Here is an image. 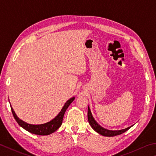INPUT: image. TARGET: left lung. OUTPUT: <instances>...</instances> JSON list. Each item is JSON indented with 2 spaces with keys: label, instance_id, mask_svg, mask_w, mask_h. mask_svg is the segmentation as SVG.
I'll use <instances>...</instances> for the list:
<instances>
[{
  "label": "left lung",
  "instance_id": "8db88e82",
  "mask_svg": "<svg viewBox=\"0 0 156 156\" xmlns=\"http://www.w3.org/2000/svg\"><path fill=\"white\" fill-rule=\"evenodd\" d=\"M88 121H89V123L93 127V129L98 132L99 134H100L103 136H117V135H120L121 134H123L125 132H126L127 130H128L130 127H129L127 128L121 129V130H116V131H112V130H108L106 129L105 128H103L102 127H101L99 124L96 122L95 121L94 119H93L91 112H90V110L89 109V107H88Z\"/></svg>",
  "mask_w": 156,
  "mask_h": 156
}]
</instances>
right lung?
<instances>
[{
  "label": "right lung",
  "mask_w": 156,
  "mask_h": 156,
  "mask_svg": "<svg viewBox=\"0 0 156 156\" xmlns=\"http://www.w3.org/2000/svg\"><path fill=\"white\" fill-rule=\"evenodd\" d=\"M73 100H74V98L69 99V100L67 101L66 104H65V105L63 107V108H62L61 111L59 112V114L56 116L54 119L50 121V122H48L44 124H41V125H31V124H29L26 122H24V121L20 119L17 117L15 112L13 111V108L11 106V109L16 121L22 127H23L24 129L27 130L28 132L33 133V134H35L37 135L44 136V135H48V134H52V133L55 132L56 130H57L59 127H60V126L62 124V122H63V119L64 117L65 112H66L67 108L69 107L71 103H72Z\"/></svg>",
  "instance_id": "1"
}]
</instances>
